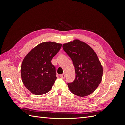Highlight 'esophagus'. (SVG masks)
<instances>
[{
  "label": "esophagus",
  "mask_w": 125,
  "mask_h": 125,
  "mask_svg": "<svg viewBox=\"0 0 125 125\" xmlns=\"http://www.w3.org/2000/svg\"><path fill=\"white\" fill-rule=\"evenodd\" d=\"M60 78H62V79H65L66 78V73H63L62 74L60 75Z\"/></svg>",
  "instance_id": "34e87169"
}]
</instances>
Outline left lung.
Returning <instances> with one entry per match:
<instances>
[{
    "mask_svg": "<svg viewBox=\"0 0 125 125\" xmlns=\"http://www.w3.org/2000/svg\"><path fill=\"white\" fill-rule=\"evenodd\" d=\"M62 47L75 69V79L67 84L70 91L80 97L90 95L100 84L103 75V68L96 54L88 44L78 40L64 44Z\"/></svg>",
    "mask_w": 125,
    "mask_h": 125,
    "instance_id": "left-lung-1",
    "label": "left lung"
}]
</instances>
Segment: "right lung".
Listing matches in <instances>:
<instances>
[{"label": "right lung", "instance_id": "right-lung-1", "mask_svg": "<svg viewBox=\"0 0 125 125\" xmlns=\"http://www.w3.org/2000/svg\"><path fill=\"white\" fill-rule=\"evenodd\" d=\"M62 44L52 42L42 43L30 51L21 65L22 82L35 95L47 93L56 80V68L51 62L62 47Z\"/></svg>", "mask_w": 125, "mask_h": 125}]
</instances>
